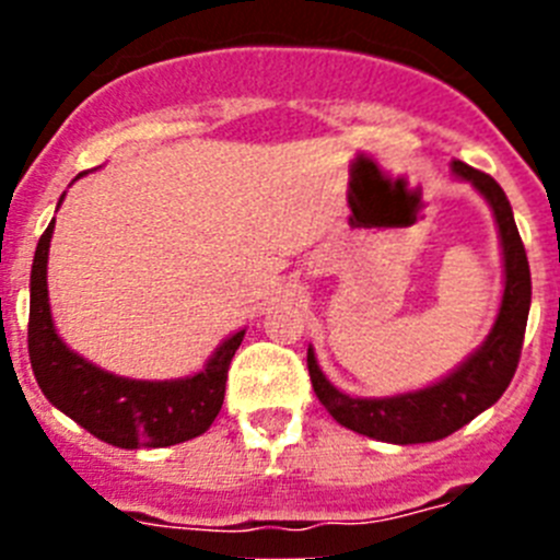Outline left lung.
<instances>
[{
    "label": "left lung",
    "instance_id": "8db88e82",
    "mask_svg": "<svg viewBox=\"0 0 560 560\" xmlns=\"http://www.w3.org/2000/svg\"><path fill=\"white\" fill-rule=\"evenodd\" d=\"M457 179L471 182L482 192L497 219L504 257V294L499 316L482 348L474 350L454 373L427 389L393 395V398H350L325 378L316 364L314 350L308 348V373L316 398L334 415L336 423L359 434L381 440V443H432L471 423L479 412L493 407L511 384L522 355L524 328L530 314V264L524 252L522 235L513 221L511 201L493 176L477 167L454 162Z\"/></svg>",
    "mask_w": 560,
    "mask_h": 560
}]
</instances>
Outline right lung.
<instances>
[{
  "label": "right lung",
  "mask_w": 560,
  "mask_h": 560,
  "mask_svg": "<svg viewBox=\"0 0 560 560\" xmlns=\"http://www.w3.org/2000/svg\"><path fill=\"white\" fill-rule=\"evenodd\" d=\"M63 201V196H61ZM58 201V205H61ZM56 221L38 237L30 271L27 350L38 387L52 407L89 434L117 448H162L199 438L221 412L226 370L246 330L221 345L205 370L176 381H137L112 375L72 353L56 334L47 294V255Z\"/></svg>",
  "instance_id": "right-lung-1"
}]
</instances>
